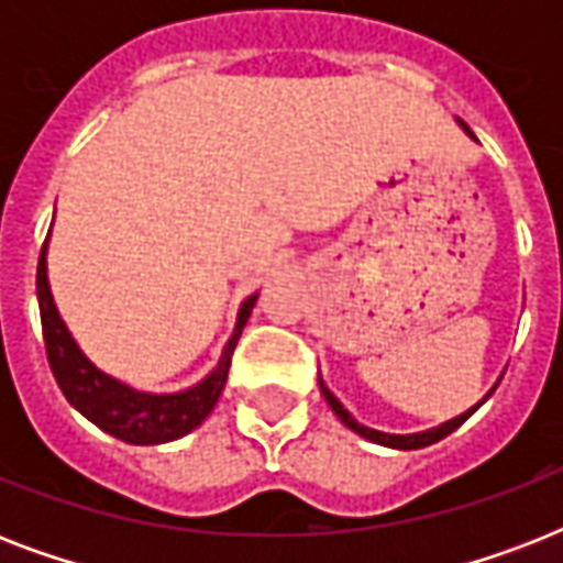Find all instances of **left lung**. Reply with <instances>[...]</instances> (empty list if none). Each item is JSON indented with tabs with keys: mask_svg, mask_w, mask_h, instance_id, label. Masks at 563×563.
I'll return each mask as SVG.
<instances>
[{
	"mask_svg": "<svg viewBox=\"0 0 563 563\" xmlns=\"http://www.w3.org/2000/svg\"><path fill=\"white\" fill-rule=\"evenodd\" d=\"M459 125H462V131H464V134H467V136H471V140H476V136H473L471 128L464 125L462 119H459ZM476 143H479V140H476ZM499 379H503V376H499ZM499 379H497V383H494V388H497V385H499ZM318 385H321V394H324L327 406H330V409H333V415H335V418H339V420H342L344 427L353 429V432H356V435H362V438H365V441H371V444L391 446V450H420V446L435 444V441H441V438H446V435H450V432H455V429L462 427L464 420L471 418L473 411L479 409L482 402L488 400L490 394H494V388H490V391L485 394V397H482L479 402H476V406H471V409L462 411V415H455V418L444 420V423H438V427L423 429V432H406V435H394V432H383V429H371V427H365V423H360V420L353 418L351 411L344 409V402L339 400V397H335V394L330 391V388H327V383H324V379H321V374H318Z\"/></svg>",
	"mask_w": 563,
	"mask_h": 563,
	"instance_id": "1",
	"label": "left lung"
}]
</instances>
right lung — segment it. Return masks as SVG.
Here are the masks:
<instances>
[{"mask_svg":"<svg viewBox=\"0 0 563 563\" xmlns=\"http://www.w3.org/2000/svg\"><path fill=\"white\" fill-rule=\"evenodd\" d=\"M48 239L40 251L37 263V303L40 321H43V339H46V356L52 365L60 391L75 411L96 423L101 432L125 441V444L148 446L166 444L189 435L195 427H201L212 406L219 402L224 383H228L230 356L236 351V342L245 330L251 309H254L260 291L247 295L236 312V324L230 333L224 351L210 374L180 391H140L134 385L122 383L108 371H101L96 362L75 342L73 330L66 327L64 316L57 312L55 295L48 286Z\"/></svg>","mask_w":563,"mask_h":563,"instance_id":"right-lung-1","label":"right lung"}]
</instances>
